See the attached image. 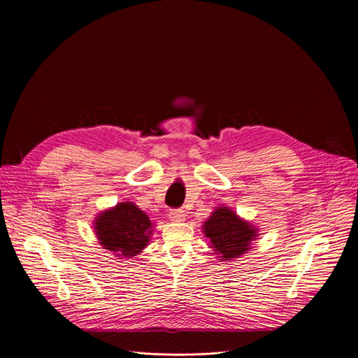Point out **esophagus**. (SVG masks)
Listing matches in <instances>:
<instances>
[{"mask_svg": "<svg viewBox=\"0 0 358 358\" xmlns=\"http://www.w3.org/2000/svg\"><path fill=\"white\" fill-rule=\"evenodd\" d=\"M168 216L173 222H184L185 220V213L181 209H171L169 210Z\"/></svg>", "mask_w": 358, "mask_h": 358, "instance_id": "1", "label": "esophagus"}]
</instances>
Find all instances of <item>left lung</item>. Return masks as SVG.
Masks as SVG:
<instances>
[{
  "label": "left lung",
  "instance_id": "obj_1",
  "mask_svg": "<svg viewBox=\"0 0 358 358\" xmlns=\"http://www.w3.org/2000/svg\"><path fill=\"white\" fill-rule=\"evenodd\" d=\"M204 235L212 242V248L222 259L241 257L250 250V242L257 236V231L248 222H243L228 208L216 209L210 219L206 220Z\"/></svg>",
  "mask_w": 358,
  "mask_h": 358
}]
</instances>
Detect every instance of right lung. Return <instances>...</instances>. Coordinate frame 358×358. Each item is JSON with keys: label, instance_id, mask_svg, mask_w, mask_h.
Returning a JSON list of instances; mask_svg holds the SVG:
<instances>
[{"label": "right lung", "instance_id": "right-lung-1", "mask_svg": "<svg viewBox=\"0 0 358 358\" xmlns=\"http://www.w3.org/2000/svg\"><path fill=\"white\" fill-rule=\"evenodd\" d=\"M96 234L101 245L119 257H135L143 250L152 234L148 215L134 203H119L96 219Z\"/></svg>", "mask_w": 358, "mask_h": 358}]
</instances>
